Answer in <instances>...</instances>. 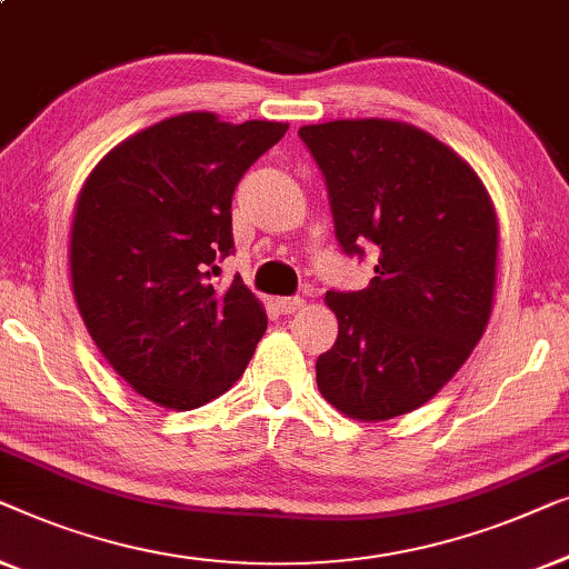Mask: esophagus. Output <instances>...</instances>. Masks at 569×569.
Returning a JSON list of instances; mask_svg holds the SVG:
<instances>
[{
    "label": "esophagus",
    "mask_w": 569,
    "mask_h": 569,
    "mask_svg": "<svg viewBox=\"0 0 569 569\" xmlns=\"http://www.w3.org/2000/svg\"><path fill=\"white\" fill-rule=\"evenodd\" d=\"M276 303H278V309L283 311V315H293V311L303 309L301 296H283V299H278Z\"/></svg>",
    "instance_id": "1"
}]
</instances>
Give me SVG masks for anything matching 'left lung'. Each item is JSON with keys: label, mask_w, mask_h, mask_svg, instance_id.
<instances>
[{"label": "left lung", "mask_w": 569, "mask_h": 569, "mask_svg": "<svg viewBox=\"0 0 569 569\" xmlns=\"http://www.w3.org/2000/svg\"><path fill=\"white\" fill-rule=\"evenodd\" d=\"M299 136L342 250L379 252L368 288L325 296L338 340L317 358V387L348 418H399L453 379L490 322L498 213L479 174L418 126L353 118Z\"/></svg>", "instance_id": "1"}]
</instances>
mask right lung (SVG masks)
I'll list each match as a JSON object with an SVG mask.
<instances>
[{
    "mask_svg": "<svg viewBox=\"0 0 569 569\" xmlns=\"http://www.w3.org/2000/svg\"><path fill=\"white\" fill-rule=\"evenodd\" d=\"M288 123H223L182 113L110 149L79 190L71 291L87 332L128 387L167 410L223 395L254 353L268 317L216 262L234 250L231 196Z\"/></svg>",
    "mask_w": 569,
    "mask_h": 569,
    "instance_id": "right-lung-1",
    "label": "right lung"
}]
</instances>
